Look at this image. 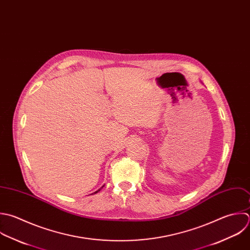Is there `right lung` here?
<instances>
[{"label": "right lung", "mask_w": 250, "mask_h": 250, "mask_svg": "<svg viewBox=\"0 0 250 250\" xmlns=\"http://www.w3.org/2000/svg\"><path fill=\"white\" fill-rule=\"evenodd\" d=\"M98 191H99V190H98ZM98 191H96V192H95V193H94V194H96V193H98Z\"/></svg>", "instance_id": "right-lung-1"}]
</instances>
